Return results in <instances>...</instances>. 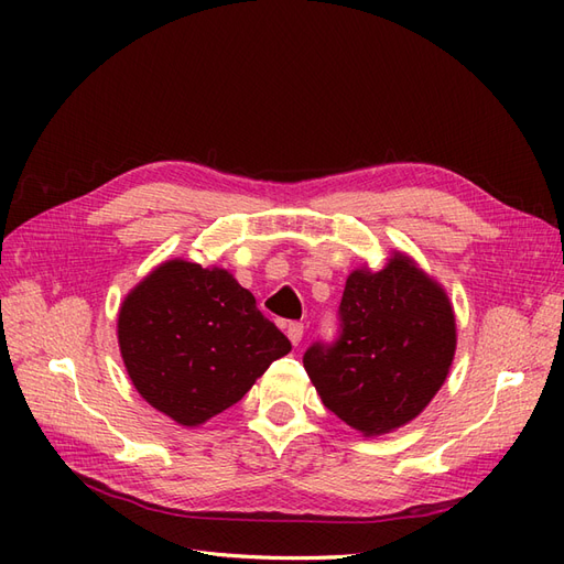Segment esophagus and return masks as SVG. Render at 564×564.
Returning <instances> with one entry per match:
<instances>
[{"label": "esophagus", "instance_id": "esophagus-1", "mask_svg": "<svg viewBox=\"0 0 564 564\" xmlns=\"http://www.w3.org/2000/svg\"><path fill=\"white\" fill-rule=\"evenodd\" d=\"M286 336H289V340H292L294 346H299L301 338H303V324H301V322H289Z\"/></svg>", "mask_w": 564, "mask_h": 564}]
</instances>
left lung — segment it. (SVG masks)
Here are the masks:
<instances>
[{
  "label": "left lung",
  "instance_id": "8db88e82",
  "mask_svg": "<svg viewBox=\"0 0 564 564\" xmlns=\"http://www.w3.org/2000/svg\"><path fill=\"white\" fill-rule=\"evenodd\" d=\"M344 334L313 346L303 367L324 406L362 437L412 423L447 381L454 305L431 272L392 249L379 270L355 268L340 299Z\"/></svg>",
  "mask_w": 564,
  "mask_h": 564
}]
</instances>
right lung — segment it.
Masks as SVG:
<instances>
[{
  "label": "right lung",
  "instance_id": "right-lung-1",
  "mask_svg": "<svg viewBox=\"0 0 564 564\" xmlns=\"http://www.w3.org/2000/svg\"><path fill=\"white\" fill-rule=\"evenodd\" d=\"M117 344L129 379L158 412L197 429L245 398L289 338L232 272L169 259L124 296Z\"/></svg>",
  "mask_w": 564,
  "mask_h": 564
}]
</instances>
